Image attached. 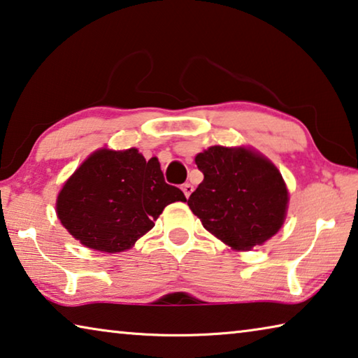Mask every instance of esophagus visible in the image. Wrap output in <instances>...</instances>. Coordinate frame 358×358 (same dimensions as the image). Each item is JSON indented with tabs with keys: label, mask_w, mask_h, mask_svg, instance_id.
<instances>
[{
	"label": "esophagus",
	"mask_w": 358,
	"mask_h": 358,
	"mask_svg": "<svg viewBox=\"0 0 358 358\" xmlns=\"http://www.w3.org/2000/svg\"><path fill=\"white\" fill-rule=\"evenodd\" d=\"M181 189H183V192H185V196H186V197H189V196H191V192L194 191V186H192L191 183H185L183 186H181Z\"/></svg>",
	"instance_id": "obj_1"
}]
</instances>
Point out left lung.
I'll return each instance as SVG.
<instances>
[{
  "label": "left lung",
  "instance_id": "8db88e82",
  "mask_svg": "<svg viewBox=\"0 0 358 358\" xmlns=\"http://www.w3.org/2000/svg\"><path fill=\"white\" fill-rule=\"evenodd\" d=\"M203 181L188 206L203 228L234 250H252L282 228L288 191L269 159L248 148L210 146L196 156Z\"/></svg>",
  "mask_w": 358,
  "mask_h": 358
}]
</instances>
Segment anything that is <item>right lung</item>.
<instances>
[{
    "instance_id": "right-lung-1",
    "label": "right lung",
    "mask_w": 358,
    "mask_h": 358,
    "mask_svg": "<svg viewBox=\"0 0 358 358\" xmlns=\"http://www.w3.org/2000/svg\"><path fill=\"white\" fill-rule=\"evenodd\" d=\"M178 201L186 197L166 183L157 157L146 161L137 148H103L66 180L57 197V217L83 245L116 253L129 250Z\"/></svg>"
}]
</instances>
